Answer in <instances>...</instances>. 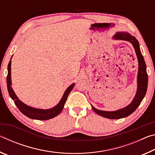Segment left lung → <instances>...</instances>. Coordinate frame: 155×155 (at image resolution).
I'll return each instance as SVG.
<instances>
[{"label":"left lung","instance_id":"1","mask_svg":"<svg viewBox=\"0 0 155 155\" xmlns=\"http://www.w3.org/2000/svg\"><path fill=\"white\" fill-rule=\"evenodd\" d=\"M114 38L117 39V40H122L130 41L133 44V47H134L139 62V71L137 77L138 87L137 94H136L135 97L133 99L132 103L126 107L125 108L117 110V111H104L96 109L93 106H91V107H92L93 110L97 114L101 115V116L109 119H120L127 117L132 114V113L134 112L138 106L140 104L141 102L142 101L143 98L146 95L147 87H148V74H147L146 72V63L144 61L143 55L141 54L140 45H139V42L137 39L135 37L130 35L129 33L122 32L117 33L114 36Z\"/></svg>","mask_w":155,"mask_h":155}]
</instances>
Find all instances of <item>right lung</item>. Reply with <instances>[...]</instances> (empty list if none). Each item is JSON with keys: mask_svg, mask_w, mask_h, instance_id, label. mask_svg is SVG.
<instances>
[{"mask_svg": "<svg viewBox=\"0 0 155 155\" xmlns=\"http://www.w3.org/2000/svg\"><path fill=\"white\" fill-rule=\"evenodd\" d=\"M11 58V59H12ZM11 60L8 64V74H7V90H8L9 94L11 98H12L13 101H14V103L15 105L17 106L18 109L23 114L25 115L26 116L31 119H35L39 120H46L51 118H53L57 115H59L60 113L61 112L64 108V104L66 101L67 98L70 91L74 87V84H72L68 87L66 90H65V93L63 96L59 104H57L53 108L50 109H35L29 106H27V104H25L22 103V101H20L18 99V97L15 95L14 90L12 88V80H11Z\"/></svg>", "mask_w": 155, "mask_h": 155, "instance_id": "right-lung-1", "label": "right lung"}]
</instances>
